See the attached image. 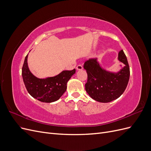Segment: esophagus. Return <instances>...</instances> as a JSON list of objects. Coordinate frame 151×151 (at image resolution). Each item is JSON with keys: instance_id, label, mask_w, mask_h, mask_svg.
<instances>
[{"instance_id": "obj_1", "label": "esophagus", "mask_w": 151, "mask_h": 151, "mask_svg": "<svg viewBox=\"0 0 151 151\" xmlns=\"http://www.w3.org/2000/svg\"><path fill=\"white\" fill-rule=\"evenodd\" d=\"M83 66H82V65H81V64L78 65L76 67V69L77 70H81L83 69Z\"/></svg>"}]
</instances>
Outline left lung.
Wrapping results in <instances>:
<instances>
[{
	"label": "left lung",
	"instance_id": "1",
	"mask_svg": "<svg viewBox=\"0 0 151 151\" xmlns=\"http://www.w3.org/2000/svg\"><path fill=\"white\" fill-rule=\"evenodd\" d=\"M118 60L125 66L117 73L103 69L96 58H89L84 62V68L88 74L85 89L96 101L110 102L119 98L125 91L129 81L130 68L123 50L118 53Z\"/></svg>",
	"mask_w": 151,
	"mask_h": 151
}]
</instances>
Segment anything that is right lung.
Returning <instances> with one entry per match:
<instances>
[{
    "label": "right lung",
    "mask_w": 151,
    "mask_h": 151,
    "mask_svg": "<svg viewBox=\"0 0 151 151\" xmlns=\"http://www.w3.org/2000/svg\"><path fill=\"white\" fill-rule=\"evenodd\" d=\"M28 55L24 59L22 68V76L26 88L29 94L40 101L54 102L60 98L67 89V83L76 73V69L63 70L58 75L39 79L32 74L28 66Z\"/></svg>",
    "instance_id": "right-lung-1"
}]
</instances>
